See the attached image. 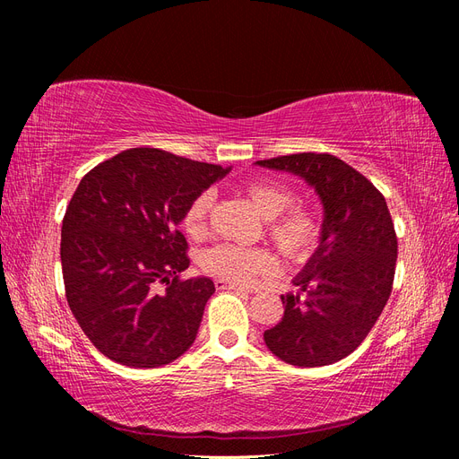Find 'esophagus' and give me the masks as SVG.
I'll list each match as a JSON object with an SVG mask.
<instances>
[{
	"instance_id": "obj_1",
	"label": "esophagus",
	"mask_w": 459,
	"mask_h": 459,
	"mask_svg": "<svg viewBox=\"0 0 459 459\" xmlns=\"http://www.w3.org/2000/svg\"><path fill=\"white\" fill-rule=\"evenodd\" d=\"M216 289L220 290H228V289H235V290H243V293H253V289H247L239 283H231V281H224V280H216Z\"/></svg>"
}]
</instances>
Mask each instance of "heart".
Instances as JSON below:
<instances>
[{
  "mask_svg": "<svg viewBox=\"0 0 459 459\" xmlns=\"http://www.w3.org/2000/svg\"><path fill=\"white\" fill-rule=\"evenodd\" d=\"M245 195L256 212L268 220L270 238L287 258L302 262L312 256L322 239V221L310 208L293 204V191L272 179H255L245 186ZM211 204L212 195L203 191L186 208L182 228L189 238L197 239L204 233ZM275 266V258L266 248L216 245L201 256V268L206 273L231 283H253L256 277L273 273Z\"/></svg>",
  "mask_w": 459,
  "mask_h": 459,
  "instance_id": "heart-1",
  "label": "heart"
}]
</instances>
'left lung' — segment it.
Instances as JSON below:
<instances>
[{
	"mask_svg": "<svg viewBox=\"0 0 459 459\" xmlns=\"http://www.w3.org/2000/svg\"><path fill=\"white\" fill-rule=\"evenodd\" d=\"M304 179L324 206L322 239L281 295L283 317L264 331L266 346L299 368L335 364L354 352L391 297L398 243L391 212L375 186L327 152L256 160Z\"/></svg>",
	"mask_w": 459,
	"mask_h": 459,
	"instance_id": "1",
	"label": "left lung"
}]
</instances>
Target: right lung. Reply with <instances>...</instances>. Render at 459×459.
Listing matches in <instances>:
<instances>
[{"mask_svg":"<svg viewBox=\"0 0 459 459\" xmlns=\"http://www.w3.org/2000/svg\"><path fill=\"white\" fill-rule=\"evenodd\" d=\"M230 170L137 147L80 179L61 228L65 290L82 331L113 362L159 368L195 341L216 287L211 277L179 280L189 258L178 226Z\"/></svg>","mask_w":459,"mask_h":459,"instance_id":"1","label":"right lung"}]
</instances>
